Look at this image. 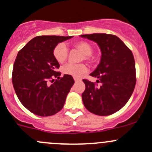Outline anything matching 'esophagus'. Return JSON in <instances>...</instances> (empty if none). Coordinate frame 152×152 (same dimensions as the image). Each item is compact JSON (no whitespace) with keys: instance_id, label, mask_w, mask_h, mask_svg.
Returning <instances> with one entry per match:
<instances>
[{"instance_id":"obj_1","label":"esophagus","mask_w":152,"mask_h":152,"mask_svg":"<svg viewBox=\"0 0 152 152\" xmlns=\"http://www.w3.org/2000/svg\"><path fill=\"white\" fill-rule=\"evenodd\" d=\"M73 79H74V81L76 82V83H77V82H80V81L82 80L80 78H78V77H73Z\"/></svg>"}]
</instances>
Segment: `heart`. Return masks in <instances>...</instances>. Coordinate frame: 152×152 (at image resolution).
<instances>
[{"label": "heart", "instance_id": "obj_1", "mask_svg": "<svg viewBox=\"0 0 152 152\" xmlns=\"http://www.w3.org/2000/svg\"><path fill=\"white\" fill-rule=\"evenodd\" d=\"M75 48L79 49L83 55L82 56V60H86L89 62H92L94 58L92 56L93 48L88 42L86 41H79L76 42L73 45ZM53 55L55 60L59 64H64L66 61L69 55L68 49L64 43H59L55 47L53 50ZM87 66L84 64H68L63 68V73L68 76H72L74 77H79L82 76L83 73L87 71Z\"/></svg>", "mask_w": 152, "mask_h": 152}]
</instances>
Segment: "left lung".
Returning <instances> with one entry per match:
<instances>
[{
    "label": "left lung",
    "mask_w": 152,
    "mask_h": 152,
    "mask_svg": "<svg viewBox=\"0 0 152 152\" xmlns=\"http://www.w3.org/2000/svg\"><path fill=\"white\" fill-rule=\"evenodd\" d=\"M97 42L101 59L90 76L97 78V86L83 79L86 90L82 94L86 108L97 115H110L127 103L136 85V67L130 49L118 37L106 34L81 35Z\"/></svg>",
    "instance_id": "1"
}]
</instances>
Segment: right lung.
<instances>
[{"label":"right lung","instance_id":"right-lung-1","mask_svg":"<svg viewBox=\"0 0 152 152\" xmlns=\"http://www.w3.org/2000/svg\"><path fill=\"white\" fill-rule=\"evenodd\" d=\"M73 37L37 36L18 52L12 69V81L18 100L27 110L39 116L58 113L74 84L72 76L57 72L60 65L53 50L58 43ZM57 77L55 82L53 79ZM54 83L49 86L48 83Z\"/></svg>","mask_w":152,"mask_h":152}]
</instances>
